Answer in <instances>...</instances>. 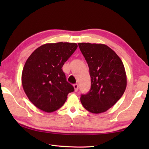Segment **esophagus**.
<instances>
[{
    "label": "esophagus",
    "mask_w": 149,
    "mask_h": 149,
    "mask_svg": "<svg viewBox=\"0 0 149 149\" xmlns=\"http://www.w3.org/2000/svg\"><path fill=\"white\" fill-rule=\"evenodd\" d=\"M74 88L75 91H77L78 88H79V85H78L77 84H75L74 85Z\"/></svg>",
    "instance_id": "1"
}]
</instances>
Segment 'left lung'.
I'll return each instance as SVG.
<instances>
[{"instance_id": "1", "label": "left lung", "mask_w": 149, "mask_h": 149, "mask_svg": "<svg viewBox=\"0 0 149 149\" xmlns=\"http://www.w3.org/2000/svg\"><path fill=\"white\" fill-rule=\"evenodd\" d=\"M90 69L91 88L81 95L83 107L92 113L106 111L123 95L127 86L124 66L118 56L104 44L79 43Z\"/></svg>"}]
</instances>
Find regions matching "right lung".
I'll list each match as a JSON object with an SVG mask.
<instances>
[{
    "instance_id": "1",
    "label": "right lung",
    "mask_w": 149,
    "mask_h": 149,
    "mask_svg": "<svg viewBox=\"0 0 149 149\" xmlns=\"http://www.w3.org/2000/svg\"><path fill=\"white\" fill-rule=\"evenodd\" d=\"M77 48V43H46L31 54L25 63L22 83L28 99L47 113L59 109L74 88L66 81L62 67Z\"/></svg>"
}]
</instances>
